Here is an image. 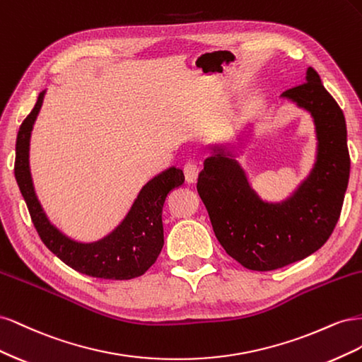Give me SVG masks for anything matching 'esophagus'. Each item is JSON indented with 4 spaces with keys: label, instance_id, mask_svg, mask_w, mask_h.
Instances as JSON below:
<instances>
[{
    "label": "esophagus",
    "instance_id": "1",
    "mask_svg": "<svg viewBox=\"0 0 362 362\" xmlns=\"http://www.w3.org/2000/svg\"><path fill=\"white\" fill-rule=\"evenodd\" d=\"M184 177H185V181L187 182H190V184H193V182H196V180H198V175H199V168L196 166L194 163H192V161H189V163H185L184 164Z\"/></svg>",
    "mask_w": 362,
    "mask_h": 362
}]
</instances>
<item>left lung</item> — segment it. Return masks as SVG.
<instances>
[{"label": "left lung", "mask_w": 362, "mask_h": 362, "mask_svg": "<svg viewBox=\"0 0 362 362\" xmlns=\"http://www.w3.org/2000/svg\"><path fill=\"white\" fill-rule=\"evenodd\" d=\"M303 81L279 98L311 116L315 158L286 199H262L237 160L252 124L228 144L206 146L210 157L199 173L198 193L218 243L249 270H275L310 257L327 242L341 213L350 173L346 119L313 68L306 69Z\"/></svg>", "instance_id": "left-lung-1"}]
</instances>
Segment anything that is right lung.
I'll list each match as a JSON object with an SVG mask.
<instances>
[{"label":"right lung","mask_w":362,"mask_h":362,"mask_svg":"<svg viewBox=\"0 0 362 362\" xmlns=\"http://www.w3.org/2000/svg\"><path fill=\"white\" fill-rule=\"evenodd\" d=\"M47 89L19 128L16 139L15 178L28 206L42 242L64 264L87 276L103 279H133L154 264L164 245L161 213L168 194L184 184L181 169L170 168L148 181L137 193L128 213L115 229L95 242H80L51 222L36 194L30 169L31 131Z\"/></svg>","instance_id":"obj_1"}]
</instances>
